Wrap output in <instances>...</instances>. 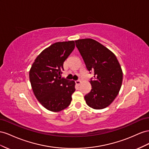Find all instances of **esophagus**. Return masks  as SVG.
Instances as JSON below:
<instances>
[{
	"label": "esophagus",
	"mask_w": 149,
	"mask_h": 149,
	"mask_svg": "<svg viewBox=\"0 0 149 149\" xmlns=\"http://www.w3.org/2000/svg\"><path fill=\"white\" fill-rule=\"evenodd\" d=\"M75 82L76 85H77V86H79L80 84V82H80V80H75Z\"/></svg>",
	"instance_id": "esophagus-1"
}]
</instances>
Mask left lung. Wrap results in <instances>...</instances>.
I'll return each mask as SVG.
<instances>
[{"mask_svg":"<svg viewBox=\"0 0 149 149\" xmlns=\"http://www.w3.org/2000/svg\"><path fill=\"white\" fill-rule=\"evenodd\" d=\"M87 69L93 74L91 92L85 95L86 104L102 109L116 99L122 86L123 73L116 56L109 49L92 39L75 40Z\"/></svg>","mask_w":149,"mask_h":149,"instance_id":"left-lung-1","label":"left lung"}]
</instances>
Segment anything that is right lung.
Wrapping results in <instances>:
<instances>
[{
    "label": "right lung",
    "instance_id": "add662e5",
    "mask_svg": "<svg viewBox=\"0 0 149 149\" xmlns=\"http://www.w3.org/2000/svg\"><path fill=\"white\" fill-rule=\"evenodd\" d=\"M74 48L73 40L53 44L37 57L29 71L33 93L50 111H61L71 102L75 82L62 78L61 74L63 62Z\"/></svg>",
    "mask_w": 149,
    "mask_h": 149
}]
</instances>
